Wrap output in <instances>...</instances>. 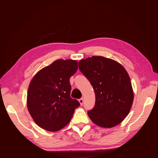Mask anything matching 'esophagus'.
I'll use <instances>...</instances> for the list:
<instances>
[{
  "label": "esophagus",
  "instance_id": "1",
  "mask_svg": "<svg viewBox=\"0 0 158 158\" xmlns=\"http://www.w3.org/2000/svg\"><path fill=\"white\" fill-rule=\"evenodd\" d=\"M78 102H79V103H80L81 106H82V104H83V103H84V99H83V98H81V99H80L78 100Z\"/></svg>",
  "mask_w": 158,
  "mask_h": 158
}]
</instances>
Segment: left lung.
<instances>
[{
  "label": "left lung",
  "mask_w": 158,
  "mask_h": 158,
  "mask_svg": "<svg viewBox=\"0 0 158 158\" xmlns=\"http://www.w3.org/2000/svg\"><path fill=\"white\" fill-rule=\"evenodd\" d=\"M79 69L89 81L95 95L89 118L103 128H112L128 115L132 106L134 92L130 77L116 60L93 56L79 61Z\"/></svg>",
  "instance_id": "1"
}]
</instances>
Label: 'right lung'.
Returning <instances> with one entry per match:
<instances>
[{
	"mask_svg": "<svg viewBox=\"0 0 158 158\" xmlns=\"http://www.w3.org/2000/svg\"><path fill=\"white\" fill-rule=\"evenodd\" d=\"M78 70V62L58 59L32 78L27 94V106L40 127L56 132L66 126L80 106L70 98V78Z\"/></svg>",
	"mask_w": 158,
	"mask_h": 158,
	"instance_id": "right-lung-1",
	"label": "right lung"
}]
</instances>
